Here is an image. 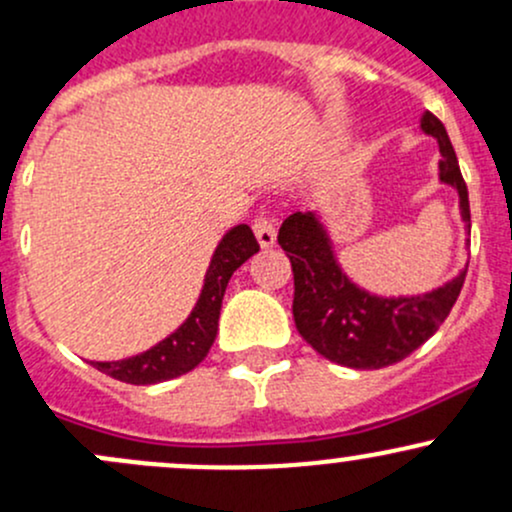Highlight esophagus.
<instances>
[{
  "label": "esophagus",
  "mask_w": 512,
  "mask_h": 512,
  "mask_svg": "<svg viewBox=\"0 0 512 512\" xmlns=\"http://www.w3.org/2000/svg\"><path fill=\"white\" fill-rule=\"evenodd\" d=\"M252 230H255V238L262 250H269V247H274V243H277V230H274L269 218H257Z\"/></svg>",
  "instance_id": "obj_1"
}]
</instances>
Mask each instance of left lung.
<instances>
[{
	"label": "left lung",
	"instance_id": "left-lung-1",
	"mask_svg": "<svg viewBox=\"0 0 512 512\" xmlns=\"http://www.w3.org/2000/svg\"><path fill=\"white\" fill-rule=\"evenodd\" d=\"M420 131L437 140V179L457 192L459 218L471 233L469 192L445 126L425 111ZM279 245L294 269L296 330L318 355L350 369L389 367L430 340L452 311L469 267L423 294L381 296L345 272L320 209L286 218Z\"/></svg>",
	"mask_w": 512,
	"mask_h": 512
}]
</instances>
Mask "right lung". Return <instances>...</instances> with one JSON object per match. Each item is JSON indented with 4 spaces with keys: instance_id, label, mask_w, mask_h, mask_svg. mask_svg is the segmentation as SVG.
I'll return each instance as SVG.
<instances>
[{
    "instance_id": "1",
    "label": "right lung",
    "mask_w": 512,
    "mask_h": 512,
    "mask_svg": "<svg viewBox=\"0 0 512 512\" xmlns=\"http://www.w3.org/2000/svg\"><path fill=\"white\" fill-rule=\"evenodd\" d=\"M257 250L260 245L245 223L228 228L213 250L209 269L204 274V286H201L199 299L187 320L150 350L116 359V362H92L94 367L111 379L136 386L160 384V381H170L192 372L196 364L209 355L213 340H216L218 316H221L223 294H226L230 277Z\"/></svg>"
}]
</instances>
